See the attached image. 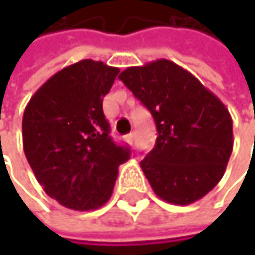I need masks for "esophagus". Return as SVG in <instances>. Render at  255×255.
Segmentation results:
<instances>
[{
	"mask_svg": "<svg viewBox=\"0 0 255 255\" xmlns=\"http://www.w3.org/2000/svg\"><path fill=\"white\" fill-rule=\"evenodd\" d=\"M134 140H136V134H134V132L129 133V134H126V142L130 143V144H133V143H134Z\"/></svg>",
	"mask_w": 255,
	"mask_h": 255,
	"instance_id": "1",
	"label": "esophagus"
}]
</instances>
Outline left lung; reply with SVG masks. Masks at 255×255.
Instances as JSON below:
<instances>
[{
  "instance_id": "left-lung-1",
  "label": "left lung",
  "mask_w": 255,
  "mask_h": 255,
  "mask_svg": "<svg viewBox=\"0 0 255 255\" xmlns=\"http://www.w3.org/2000/svg\"><path fill=\"white\" fill-rule=\"evenodd\" d=\"M119 79L154 119L156 144L140 167L156 196L180 206L200 200L221 180L233 152L229 109L167 59L130 66Z\"/></svg>"
}]
</instances>
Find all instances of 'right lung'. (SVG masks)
Wrapping results in <instances>:
<instances>
[{"label": "right lung", "mask_w": 255, "mask_h": 255, "mask_svg": "<svg viewBox=\"0 0 255 255\" xmlns=\"http://www.w3.org/2000/svg\"><path fill=\"white\" fill-rule=\"evenodd\" d=\"M118 74L101 61H79L51 76L25 108L26 160L45 193L71 210L103 206L118 167L130 159V149L109 136L102 109Z\"/></svg>", "instance_id": "1"}]
</instances>
